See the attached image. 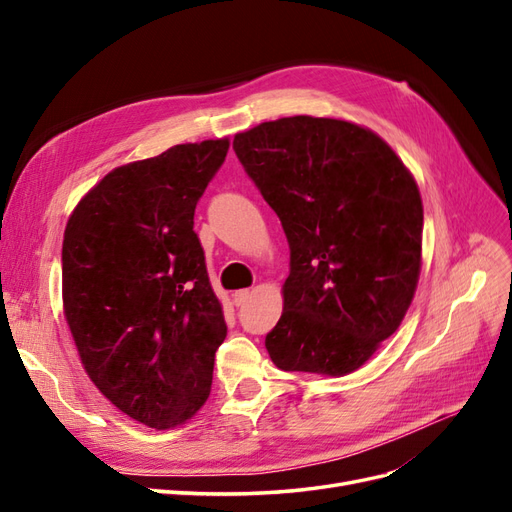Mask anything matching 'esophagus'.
I'll return each instance as SVG.
<instances>
[{
  "label": "esophagus",
  "instance_id": "obj_1",
  "mask_svg": "<svg viewBox=\"0 0 512 512\" xmlns=\"http://www.w3.org/2000/svg\"><path fill=\"white\" fill-rule=\"evenodd\" d=\"M252 297V290H237L235 294H232V301H235V305H243L247 299Z\"/></svg>",
  "mask_w": 512,
  "mask_h": 512
}]
</instances>
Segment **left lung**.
<instances>
[{
	"label": "left lung",
	"instance_id": "obj_1",
	"mask_svg": "<svg viewBox=\"0 0 512 512\" xmlns=\"http://www.w3.org/2000/svg\"><path fill=\"white\" fill-rule=\"evenodd\" d=\"M290 245L284 312L265 346L284 371L346 376L404 320L421 273L423 203L378 134L282 117L232 141Z\"/></svg>",
	"mask_w": 512,
	"mask_h": 512
}]
</instances>
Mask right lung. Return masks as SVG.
<instances>
[{"instance_id":"add662e5","label":"right lung","mask_w":512,"mask_h":512,"mask_svg":"<svg viewBox=\"0 0 512 512\" xmlns=\"http://www.w3.org/2000/svg\"><path fill=\"white\" fill-rule=\"evenodd\" d=\"M228 145L185 143L119 166L66 224L61 294L81 363L113 406L147 427L185 423L211 393L226 322L194 209Z\"/></svg>"}]
</instances>
